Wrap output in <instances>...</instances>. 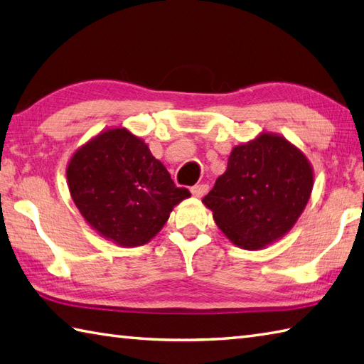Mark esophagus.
I'll return each mask as SVG.
<instances>
[{"label": "esophagus", "instance_id": "obj_1", "mask_svg": "<svg viewBox=\"0 0 364 364\" xmlns=\"http://www.w3.org/2000/svg\"><path fill=\"white\" fill-rule=\"evenodd\" d=\"M191 192L192 196L197 197V198H202L206 192H208V184L205 183H200V184H196V186L191 188Z\"/></svg>", "mask_w": 364, "mask_h": 364}]
</instances>
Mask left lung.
<instances>
[{"instance_id": "left-lung-1", "label": "left lung", "mask_w": 364, "mask_h": 364, "mask_svg": "<svg viewBox=\"0 0 364 364\" xmlns=\"http://www.w3.org/2000/svg\"><path fill=\"white\" fill-rule=\"evenodd\" d=\"M311 191L313 167L305 154L280 134L261 133L231 150L225 173L203 203L231 242L259 250L294 227Z\"/></svg>"}]
</instances>
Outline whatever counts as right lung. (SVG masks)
I'll list each match as a JSON object with an SVG mask.
<instances>
[{
	"label": "right lung",
	"mask_w": 364,
	"mask_h": 364,
	"mask_svg": "<svg viewBox=\"0 0 364 364\" xmlns=\"http://www.w3.org/2000/svg\"><path fill=\"white\" fill-rule=\"evenodd\" d=\"M67 184L84 220L120 247L149 242L191 197L127 128L102 131L80 146L68 161Z\"/></svg>",
	"instance_id": "add662e5"
}]
</instances>
